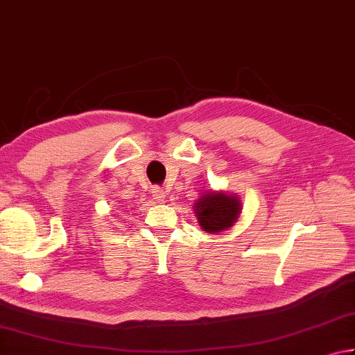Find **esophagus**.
I'll list each match as a JSON object with an SVG mask.
<instances>
[{"label": "esophagus", "mask_w": 355, "mask_h": 355, "mask_svg": "<svg viewBox=\"0 0 355 355\" xmlns=\"http://www.w3.org/2000/svg\"><path fill=\"white\" fill-rule=\"evenodd\" d=\"M152 196H153V198H157L158 202H163L164 197H166V192H164L163 188H159V186H153Z\"/></svg>", "instance_id": "34e87169"}]
</instances>
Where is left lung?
<instances>
[{
	"label": "left lung",
	"mask_w": 355,
	"mask_h": 355,
	"mask_svg": "<svg viewBox=\"0 0 355 355\" xmlns=\"http://www.w3.org/2000/svg\"><path fill=\"white\" fill-rule=\"evenodd\" d=\"M198 223L208 233H218L230 228L239 216V200L223 192H211L197 200L194 205Z\"/></svg>",
	"instance_id": "left-lung-1"
}]
</instances>
